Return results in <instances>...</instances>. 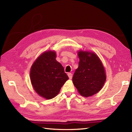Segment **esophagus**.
<instances>
[{
    "label": "esophagus",
    "instance_id": "esophagus-1",
    "mask_svg": "<svg viewBox=\"0 0 132 132\" xmlns=\"http://www.w3.org/2000/svg\"><path fill=\"white\" fill-rule=\"evenodd\" d=\"M68 77H69V79H72V74L71 73H70V72H69V73L68 74Z\"/></svg>",
    "mask_w": 132,
    "mask_h": 132
}]
</instances>
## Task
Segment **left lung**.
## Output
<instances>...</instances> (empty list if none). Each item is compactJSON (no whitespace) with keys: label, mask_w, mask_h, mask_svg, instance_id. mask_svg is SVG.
<instances>
[{"label":"left lung","mask_w":132,"mask_h":132,"mask_svg":"<svg viewBox=\"0 0 132 132\" xmlns=\"http://www.w3.org/2000/svg\"><path fill=\"white\" fill-rule=\"evenodd\" d=\"M79 66L72 77V82L79 93L84 97L96 94L102 88L106 80L104 66L94 53L78 52Z\"/></svg>","instance_id":"1"}]
</instances>
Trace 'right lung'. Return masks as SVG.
Wrapping results in <instances>:
<instances>
[{
    "mask_svg": "<svg viewBox=\"0 0 132 132\" xmlns=\"http://www.w3.org/2000/svg\"><path fill=\"white\" fill-rule=\"evenodd\" d=\"M55 58V52H45L37 58L30 69V81L33 88L38 95L46 99L57 96L69 79L63 67Z\"/></svg>",
    "mask_w": 132,
    "mask_h": 132,
    "instance_id": "add662e5",
    "label": "right lung"
}]
</instances>
